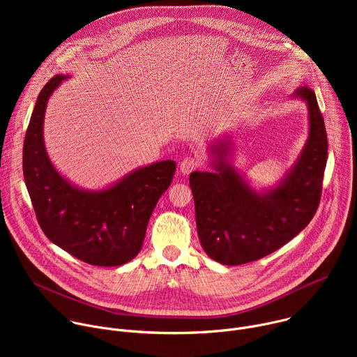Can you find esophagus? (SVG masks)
I'll list each match as a JSON object with an SVG mask.
<instances>
[{"label":"esophagus","instance_id":"34e87169","mask_svg":"<svg viewBox=\"0 0 357 357\" xmlns=\"http://www.w3.org/2000/svg\"><path fill=\"white\" fill-rule=\"evenodd\" d=\"M200 165V160L197 158V157H185L182 161H181V165H179V168H181V172L183 174V175H188V174H190L192 171H195L197 167Z\"/></svg>","mask_w":357,"mask_h":357}]
</instances>
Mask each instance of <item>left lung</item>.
Listing matches in <instances>:
<instances>
[{"label": "left lung", "mask_w": 357, "mask_h": 357, "mask_svg": "<svg viewBox=\"0 0 357 357\" xmlns=\"http://www.w3.org/2000/svg\"><path fill=\"white\" fill-rule=\"evenodd\" d=\"M310 110V138L284 182L259 195L225 162L229 142L213 149L216 172L190 174L196 227L208 256L225 266H240L274 252L312 220L322 195L328 137L315 91L299 87Z\"/></svg>", "instance_id": "obj_1"}]
</instances>
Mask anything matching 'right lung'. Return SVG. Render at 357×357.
<instances>
[{"label":"right lung","mask_w":357,"mask_h":357,"mask_svg":"<svg viewBox=\"0 0 357 357\" xmlns=\"http://www.w3.org/2000/svg\"><path fill=\"white\" fill-rule=\"evenodd\" d=\"M65 79L54 76L38 96L24 139L25 185L50 241L87 264L121 266L139 252L148 220L171 185L176 164L155 162L100 192L72 186L50 164L42 135L47 98Z\"/></svg>","instance_id":"right-lung-1"}]
</instances>
